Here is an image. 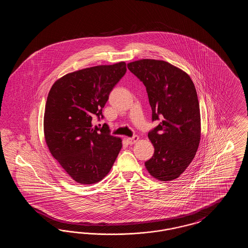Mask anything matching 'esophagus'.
Wrapping results in <instances>:
<instances>
[{"mask_svg":"<svg viewBox=\"0 0 248 248\" xmlns=\"http://www.w3.org/2000/svg\"><path fill=\"white\" fill-rule=\"evenodd\" d=\"M138 140H139V137L137 135L133 136L132 138H127V141H128L129 144H134V143H136Z\"/></svg>","mask_w":248,"mask_h":248,"instance_id":"1","label":"esophagus"}]
</instances>
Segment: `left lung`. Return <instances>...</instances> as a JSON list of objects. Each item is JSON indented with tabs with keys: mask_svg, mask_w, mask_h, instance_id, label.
Instances as JSON below:
<instances>
[{
	"mask_svg": "<svg viewBox=\"0 0 248 248\" xmlns=\"http://www.w3.org/2000/svg\"><path fill=\"white\" fill-rule=\"evenodd\" d=\"M127 68L146 87L152 120L159 124L148 134L154 156L145 162L161 181L179 177L193 160L201 138L200 107L189 75L163 60L141 59Z\"/></svg>",
	"mask_w": 248,
	"mask_h": 248,
	"instance_id": "1",
	"label": "left lung"
}]
</instances>
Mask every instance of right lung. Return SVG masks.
I'll return each instance as SVG.
<instances>
[{"label":"right lung","instance_id":"right-lung-1","mask_svg":"<svg viewBox=\"0 0 248 248\" xmlns=\"http://www.w3.org/2000/svg\"><path fill=\"white\" fill-rule=\"evenodd\" d=\"M126 72V64L95 66L60 78L49 91L44 120L48 149L76 182L89 185L109 172L122 149V140L110 135L102 108L115 84ZM100 125V124H99Z\"/></svg>","mask_w":248,"mask_h":248}]
</instances>
